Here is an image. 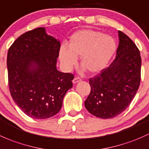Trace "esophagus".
Wrapping results in <instances>:
<instances>
[{
  "label": "esophagus",
  "instance_id": "1",
  "mask_svg": "<svg viewBox=\"0 0 149 149\" xmlns=\"http://www.w3.org/2000/svg\"><path fill=\"white\" fill-rule=\"evenodd\" d=\"M80 81H81L80 78H79V77H74V79H73V80H72V83H73V84H76V83H77V82H80Z\"/></svg>",
  "mask_w": 149,
  "mask_h": 149
}]
</instances>
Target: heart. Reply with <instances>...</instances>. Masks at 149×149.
<instances>
[{
  "label": "heart",
  "mask_w": 149,
  "mask_h": 149,
  "mask_svg": "<svg viewBox=\"0 0 149 149\" xmlns=\"http://www.w3.org/2000/svg\"><path fill=\"white\" fill-rule=\"evenodd\" d=\"M116 50V43L112 36L93 29H83L72 35L68 47L62 46L59 56L61 64L69 71L79 63L90 74H95L105 70Z\"/></svg>",
  "instance_id": "1"
}]
</instances>
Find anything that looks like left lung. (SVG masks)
Returning <instances> with one entry per match:
<instances>
[{
  "label": "left lung",
  "instance_id": "1",
  "mask_svg": "<svg viewBox=\"0 0 149 149\" xmlns=\"http://www.w3.org/2000/svg\"><path fill=\"white\" fill-rule=\"evenodd\" d=\"M118 37L116 59L108 67L89 79L91 91L85 106L89 113L100 118H112L123 113L140 85V52L134 42L120 31Z\"/></svg>",
  "mask_w": 149,
  "mask_h": 149
}]
</instances>
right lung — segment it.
<instances>
[{
    "label": "right lung",
    "instance_id": "add662e5",
    "mask_svg": "<svg viewBox=\"0 0 149 149\" xmlns=\"http://www.w3.org/2000/svg\"><path fill=\"white\" fill-rule=\"evenodd\" d=\"M60 42L44 27L26 32L8 52L10 95L29 117L46 119L60 110L66 93L72 87L74 75L56 69Z\"/></svg>",
    "mask_w": 149,
    "mask_h": 149
}]
</instances>
